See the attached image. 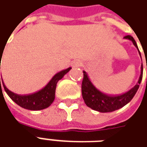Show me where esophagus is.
Returning a JSON list of instances; mask_svg holds the SVG:
<instances>
[{"mask_svg":"<svg viewBox=\"0 0 147 147\" xmlns=\"http://www.w3.org/2000/svg\"><path fill=\"white\" fill-rule=\"evenodd\" d=\"M81 65H82V62L80 60H74L71 62V66L74 67V68L78 67V66H81Z\"/></svg>","mask_w":147,"mask_h":147,"instance_id":"34e87169","label":"esophagus"}]
</instances>
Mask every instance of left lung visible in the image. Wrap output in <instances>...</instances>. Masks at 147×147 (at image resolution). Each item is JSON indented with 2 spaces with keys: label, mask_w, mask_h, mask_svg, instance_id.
Here are the masks:
<instances>
[{
  "label": "left lung",
  "mask_w": 147,
  "mask_h": 147,
  "mask_svg": "<svg viewBox=\"0 0 147 147\" xmlns=\"http://www.w3.org/2000/svg\"><path fill=\"white\" fill-rule=\"evenodd\" d=\"M124 38L129 39L133 42L135 47L138 49V53L140 55L137 43L135 42L134 38L131 35H127L124 37ZM142 72H143V67H142V64L141 74L138 79V83L133 88H131L128 92L121 94V95L110 96L103 93L96 88L90 81L87 73L85 71H83L84 78H83L82 84V97H83L85 105L89 107L90 109L100 112H111L121 109L131 100L136 92L138 91L139 85H140L142 78Z\"/></svg>",
  "instance_id": "8db88e82"
}]
</instances>
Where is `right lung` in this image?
<instances>
[{
  "instance_id": "1",
  "label": "right lung",
  "mask_w": 147,
  "mask_h": 147,
  "mask_svg": "<svg viewBox=\"0 0 147 147\" xmlns=\"http://www.w3.org/2000/svg\"><path fill=\"white\" fill-rule=\"evenodd\" d=\"M70 69H71V67H69L66 69L59 72L52 78L51 80L44 88L32 94H26V95L16 94L15 92L10 91L9 88H6L3 81H2V83H3L5 92H7L9 97L12 99L16 104H17L19 106L25 109L38 111V110H42V109L48 108L53 103L55 97V89H56L57 83Z\"/></svg>"
}]
</instances>
